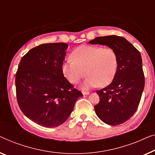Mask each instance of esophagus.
<instances>
[{"label": "esophagus", "instance_id": "esophagus-1", "mask_svg": "<svg viewBox=\"0 0 155 155\" xmlns=\"http://www.w3.org/2000/svg\"><path fill=\"white\" fill-rule=\"evenodd\" d=\"M82 93H83V95H88L90 93H89L88 91H82Z\"/></svg>", "mask_w": 155, "mask_h": 155}]
</instances>
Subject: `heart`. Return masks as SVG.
<instances>
[{
	"mask_svg": "<svg viewBox=\"0 0 155 155\" xmlns=\"http://www.w3.org/2000/svg\"><path fill=\"white\" fill-rule=\"evenodd\" d=\"M70 58L72 60L63 63V75L71 84H78L86 74L83 84L85 89L107 86L118 69V55L112 48L82 45L71 52Z\"/></svg>",
	"mask_w": 155,
	"mask_h": 155,
	"instance_id": "1",
	"label": "heart"
}]
</instances>
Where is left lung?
Wrapping results in <instances>:
<instances>
[{"label": "left lung", "instance_id": "1", "mask_svg": "<svg viewBox=\"0 0 155 155\" xmlns=\"http://www.w3.org/2000/svg\"><path fill=\"white\" fill-rule=\"evenodd\" d=\"M91 44L107 45L117 52L118 69L112 82L96 91L99 103L94 106L97 117L107 124L116 126L128 120L136 112L145 86L141 55L124 37H97Z\"/></svg>", "mask_w": 155, "mask_h": 155}]
</instances>
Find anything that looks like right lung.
<instances>
[{"instance_id":"obj_1","label":"right lung","mask_w":155,"mask_h":155,"mask_svg":"<svg viewBox=\"0 0 155 155\" xmlns=\"http://www.w3.org/2000/svg\"><path fill=\"white\" fill-rule=\"evenodd\" d=\"M68 45L43 43L23 56L15 76L17 103L26 117L53 128L68 119L83 94L62 71Z\"/></svg>"}]
</instances>
